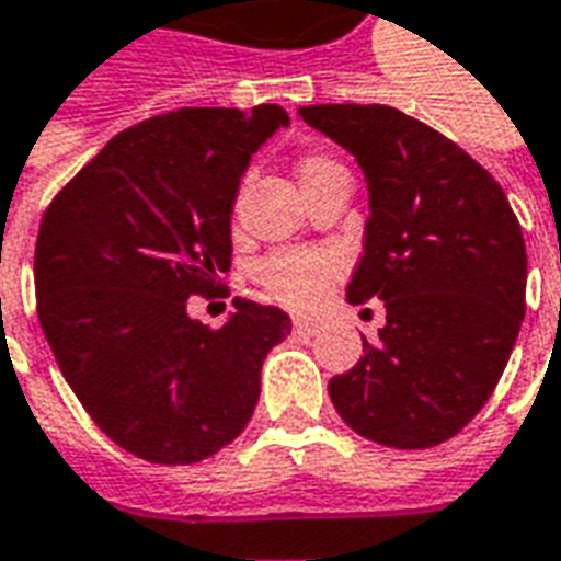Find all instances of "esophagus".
I'll return each instance as SVG.
<instances>
[{"label":"esophagus","instance_id":"obj_1","mask_svg":"<svg viewBox=\"0 0 561 561\" xmlns=\"http://www.w3.org/2000/svg\"><path fill=\"white\" fill-rule=\"evenodd\" d=\"M293 329H296V335L311 337L320 332V323H313V320H296V325H293Z\"/></svg>","mask_w":561,"mask_h":561}]
</instances>
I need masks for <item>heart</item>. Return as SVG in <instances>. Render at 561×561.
<instances>
[{"label": "heart", "mask_w": 561, "mask_h": 561, "mask_svg": "<svg viewBox=\"0 0 561 561\" xmlns=\"http://www.w3.org/2000/svg\"><path fill=\"white\" fill-rule=\"evenodd\" d=\"M296 172H299L301 190L308 193L329 174L344 172V165L323 153H305ZM332 274H335V262L317 250H280L260 265V280L265 293L274 301L296 308V311H305L323 299L325 284Z\"/></svg>", "instance_id": "obj_1"}]
</instances>
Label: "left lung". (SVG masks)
I'll return each instance as SVG.
<instances>
[{
	"label": "left lung",
	"mask_w": 561,
	"mask_h": 561,
	"mask_svg": "<svg viewBox=\"0 0 561 561\" xmlns=\"http://www.w3.org/2000/svg\"><path fill=\"white\" fill-rule=\"evenodd\" d=\"M368 184L351 305L380 299V341L329 380L341 420L396 450L459 435L486 404L526 317V241L499 181L447 135L389 105H305Z\"/></svg>",
	"instance_id": "obj_1"
}]
</instances>
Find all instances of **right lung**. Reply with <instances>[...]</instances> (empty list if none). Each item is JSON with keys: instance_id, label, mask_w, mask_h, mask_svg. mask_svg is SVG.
<instances>
[{"instance_id": "add662e5", "label": "right lung", "mask_w": 561, "mask_h": 561, "mask_svg": "<svg viewBox=\"0 0 561 561\" xmlns=\"http://www.w3.org/2000/svg\"><path fill=\"white\" fill-rule=\"evenodd\" d=\"M280 105L181 108L114 135L62 186L35 241L47 344L83 411L123 450L193 465L236 440L289 317L236 299L210 329L190 296H217L232 262V208Z\"/></svg>"}]
</instances>
